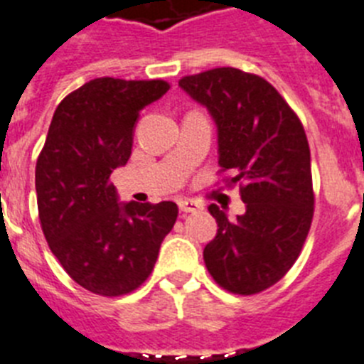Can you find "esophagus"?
<instances>
[{
  "instance_id": "1",
  "label": "esophagus",
  "mask_w": 364,
  "mask_h": 364,
  "mask_svg": "<svg viewBox=\"0 0 364 364\" xmlns=\"http://www.w3.org/2000/svg\"><path fill=\"white\" fill-rule=\"evenodd\" d=\"M178 205H179V210H181V212H199L203 208L199 203L192 201V199H181Z\"/></svg>"
}]
</instances>
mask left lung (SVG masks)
Masks as SVG:
<instances>
[{"label": "left lung", "instance_id": "obj_1", "mask_svg": "<svg viewBox=\"0 0 364 364\" xmlns=\"http://www.w3.org/2000/svg\"><path fill=\"white\" fill-rule=\"evenodd\" d=\"M218 125L219 172L239 185L247 212L234 221L210 205L218 234L203 257L215 283L254 296L284 277L303 250L314 218L310 146L284 97L257 74L219 67L179 80Z\"/></svg>", "mask_w": 364, "mask_h": 364}]
</instances>
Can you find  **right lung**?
Returning <instances> with one entry per match:
<instances>
[{
    "label": "right lung",
    "instance_id": "obj_1",
    "mask_svg": "<svg viewBox=\"0 0 364 364\" xmlns=\"http://www.w3.org/2000/svg\"><path fill=\"white\" fill-rule=\"evenodd\" d=\"M170 88L163 80L96 77L63 97L36 163L41 230L68 276L117 297L152 274L178 219L172 201L117 203L110 174L127 165L139 112Z\"/></svg>",
    "mask_w": 364,
    "mask_h": 364
}]
</instances>
